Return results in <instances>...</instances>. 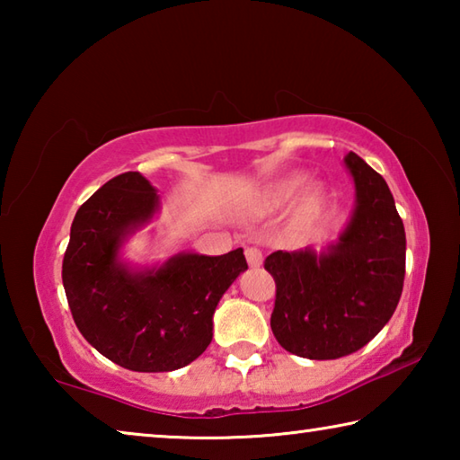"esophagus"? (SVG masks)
<instances>
[{
    "instance_id": "obj_1",
    "label": "esophagus",
    "mask_w": 460,
    "mask_h": 460,
    "mask_svg": "<svg viewBox=\"0 0 460 460\" xmlns=\"http://www.w3.org/2000/svg\"><path fill=\"white\" fill-rule=\"evenodd\" d=\"M245 258H247V263L252 268H260L261 261H263V255L258 247H247L245 249Z\"/></svg>"
}]
</instances>
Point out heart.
I'll use <instances>...</instances> for the list:
<instances>
[{
	"instance_id": "heart-1",
	"label": "heart",
	"mask_w": 460,
	"mask_h": 460,
	"mask_svg": "<svg viewBox=\"0 0 460 460\" xmlns=\"http://www.w3.org/2000/svg\"><path fill=\"white\" fill-rule=\"evenodd\" d=\"M298 186H300V178L298 176L286 178V181L276 184L274 190L270 192L271 205H284V202H288V200L294 197L296 190H298ZM318 200H321V192H318L316 186H308V189L302 192V199H300L302 211H305V213L314 211L316 205H318Z\"/></svg>"
}]
</instances>
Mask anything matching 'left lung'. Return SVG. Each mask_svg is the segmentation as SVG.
<instances>
[{
	"instance_id": "8db88e82",
	"label": "left lung",
	"mask_w": 460,
	"mask_h": 460,
	"mask_svg": "<svg viewBox=\"0 0 460 460\" xmlns=\"http://www.w3.org/2000/svg\"><path fill=\"white\" fill-rule=\"evenodd\" d=\"M355 205L339 237L313 247L274 252L271 331L286 351L339 359L376 337L398 306L406 274V231L387 184L355 152L345 155Z\"/></svg>"
}]
</instances>
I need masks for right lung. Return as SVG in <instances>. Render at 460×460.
I'll return each mask as SVG.
<instances>
[{
    "mask_svg": "<svg viewBox=\"0 0 460 460\" xmlns=\"http://www.w3.org/2000/svg\"><path fill=\"white\" fill-rule=\"evenodd\" d=\"M160 213V194L139 172L111 178L71 225L62 284L76 329L97 351L142 373L174 371L213 341L215 308L247 270L243 249L176 253L137 266L123 247Z\"/></svg>",
    "mask_w": 460,
    "mask_h": 460,
    "instance_id": "add662e5",
    "label": "right lung"
}]
</instances>
